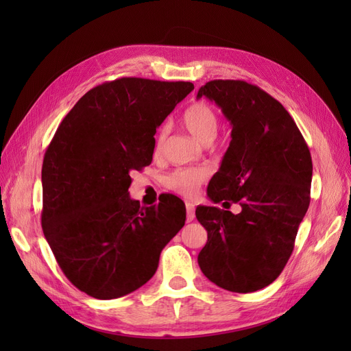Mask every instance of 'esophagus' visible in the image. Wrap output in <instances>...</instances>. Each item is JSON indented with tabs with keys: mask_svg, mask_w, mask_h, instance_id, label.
I'll use <instances>...</instances> for the list:
<instances>
[{
	"mask_svg": "<svg viewBox=\"0 0 351 351\" xmlns=\"http://www.w3.org/2000/svg\"><path fill=\"white\" fill-rule=\"evenodd\" d=\"M186 210H187V222H192L195 219V205L190 204V202H187Z\"/></svg>",
	"mask_w": 351,
	"mask_h": 351,
	"instance_id": "34e87169",
	"label": "esophagus"
}]
</instances>
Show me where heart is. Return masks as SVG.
<instances>
[{
    "label": "heart",
    "instance_id": "1",
    "mask_svg": "<svg viewBox=\"0 0 351 351\" xmlns=\"http://www.w3.org/2000/svg\"><path fill=\"white\" fill-rule=\"evenodd\" d=\"M182 124L200 143L210 145L215 141L219 130V115L209 104L195 102L189 105L183 112ZM165 139L167 130L165 127H162L158 132L154 143V155L156 158L161 156L164 151ZM209 173L205 168H178L165 177L164 184L167 189L173 190V192L178 195L192 197L193 195H196L199 187L206 182Z\"/></svg>",
    "mask_w": 351,
    "mask_h": 351
}]
</instances>
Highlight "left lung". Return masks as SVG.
Masks as SVG:
<instances>
[{
    "mask_svg": "<svg viewBox=\"0 0 351 351\" xmlns=\"http://www.w3.org/2000/svg\"><path fill=\"white\" fill-rule=\"evenodd\" d=\"M224 112L231 142L208 196L226 209L197 206L208 231L197 262L205 277L234 293H252L278 278L311 204L312 156L282 105L244 80H210L197 92ZM240 203L234 216L226 209Z\"/></svg>",
    "mask_w": 351,
    "mask_h": 351,
    "instance_id": "left-lung-1",
    "label": "left lung"
}]
</instances>
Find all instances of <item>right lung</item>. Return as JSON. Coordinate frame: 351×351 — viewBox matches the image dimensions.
Instances as JSON below:
<instances>
[{
    "label": "right lung",
    "instance_id": "obj_1",
    "mask_svg": "<svg viewBox=\"0 0 351 351\" xmlns=\"http://www.w3.org/2000/svg\"><path fill=\"white\" fill-rule=\"evenodd\" d=\"M195 89L190 82L121 77L90 89L64 117L42 164V230L69 281L95 299L129 294L156 272L186 221L184 202L129 196L130 173L152 162L154 134Z\"/></svg>",
    "mask_w": 351,
    "mask_h": 351
}]
</instances>
